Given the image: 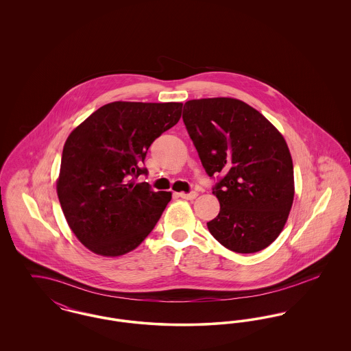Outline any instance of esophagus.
<instances>
[{
	"instance_id": "1",
	"label": "esophagus",
	"mask_w": 351,
	"mask_h": 351,
	"mask_svg": "<svg viewBox=\"0 0 351 351\" xmlns=\"http://www.w3.org/2000/svg\"><path fill=\"white\" fill-rule=\"evenodd\" d=\"M179 196L182 197V199H185V200H195L197 196H199V193L197 192H189V193H179Z\"/></svg>"
}]
</instances>
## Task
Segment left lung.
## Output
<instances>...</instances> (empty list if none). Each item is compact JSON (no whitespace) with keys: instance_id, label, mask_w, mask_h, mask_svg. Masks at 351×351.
I'll use <instances>...</instances> for the list:
<instances>
[{"instance_id":"obj_1","label":"left lung","mask_w":351,"mask_h":351,"mask_svg":"<svg viewBox=\"0 0 351 351\" xmlns=\"http://www.w3.org/2000/svg\"><path fill=\"white\" fill-rule=\"evenodd\" d=\"M183 121L201 165L217 178V217L208 229L226 249L251 254L269 246L292 208L293 165L283 135L243 101H186Z\"/></svg>"}]
</instances>
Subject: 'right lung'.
I'll return each mask as SVG.
<instances>
[{"instance_id":"obj_1","label":"right lung","mask_w":351,"mask_h":351,"mask_svg":"<svg viewBox=\"0 0 351 351\" xmlns=\"http://www.w3.org/2000/svg\"><path fill=\"white\" fill-rule=\"evenodd\" d=\"M180 102L106 104L66 141L58 197L71 230L89 250L118 256L139 246L171 200L135 183L151 143L175 126Z\"/></svg>"}]
</instances>
